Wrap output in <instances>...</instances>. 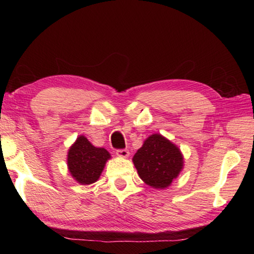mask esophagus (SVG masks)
Instances as JSON below:
<instances>
[{"label":"esophagus","mask_w":254,"mask_h":254,"mask_svg":"<svg viewBox=\"0 0 254 254\" xmlns=\"http://www.w3.org/2000/svg\"><path fill=\"white\" fill-rule=\"evenodd\" d=\"M117 154L121 158H127V157H128L130 152H128V150H127V149H119V150H117Z\"/></svg>","instance_id":"esophagus-1"}]
</instances>
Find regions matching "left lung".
I'll use <instances>...</instances> for the list:
<instances>
[{"label":"left lung","mask_w":254,"mask_h":254,"mask_svg":"<svg viewBox=\"0 0 254 254\" xmlns=\"http://www.w3.org/2000/svg\"><path fill=\"white\" fill-rule=\"evenodd\" d=\"M180 150L160 134L150 135L133 157L140 178L153 188H166L183 169Z\"/></svg>","instance_id":"left-lung-1"}]
</instances>
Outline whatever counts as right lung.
<instances>
[{
    "mask_svg": "<svg viewBox=\"0 0 254 254\" xmlns=\"http://www.w3.org/2000/svg\"><path fill=\"white\" fill-rule=\"evenodd\" d=\"M110 153L104 148H96L80 135L68 151V169L81 185L95 183L100 178Z\"/></svg>",
    "mask_w": 254,
    "mask_h": 254,
    "instance_id": "1",
    "label": "right lung"
}]
</instances>
